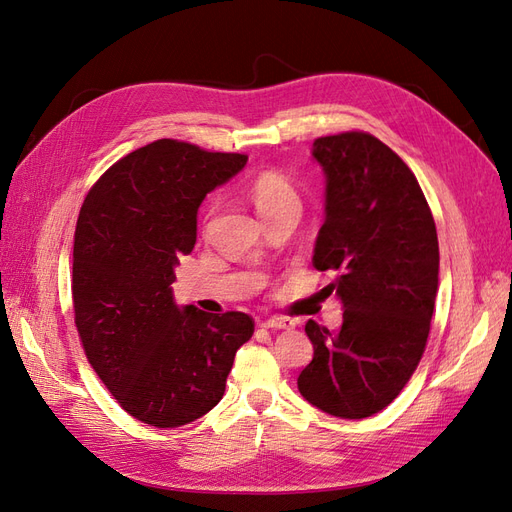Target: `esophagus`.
<instances>
[{"instance_id":"obj_1","label":"esophagus","mask_w":512,"mask_h":512,"mask_svg":"<svg viewBox=\"0 0 512 512\" xmlns=\"http://www.w3.org/2000/svg\"><path fill=\"white\" fill-rule=\"evenodd\" d=\"M260 327L275 329V331H277V329H292L294 322L288 320V318H267V320L260 322Z\"/></svg>"}]
</instances>
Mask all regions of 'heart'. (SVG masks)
<instances>
[{
	"instance_id": "b5f03b06",
	"label": "heart",
	"mask_w": 512,
	"mask_h": 512,
	"mask_svg": "<svg viewBox=\"0 0 512 512\" xmlns=\"http://www.w3.org/2000/svg\"><path fill=\"white\" fill-rule=\"evenodd\" d=\"M247 196H250L262 220L286 207L299 205V194L294 190V185L277 170H262V173H258L247 183Z\"/></svg>"
}]
</instances>
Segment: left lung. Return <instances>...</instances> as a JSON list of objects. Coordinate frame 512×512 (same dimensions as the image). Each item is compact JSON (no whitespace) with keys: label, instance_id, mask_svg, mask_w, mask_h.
Segmentation results:
<instances>
[{"label":"left lung","instance_id":"left-lung-1","mask_svg":"<svg viewBox=\"0 0 512 512\" xmlns=\"http://www.w3.org/2000/svg\"><path fill=\"white\" fill-rule=\"evenodd\" d=\"M327 177L314 267L344 305L337 331L309 320L314 359L299 393L339 418H365L401 393L425 352L438 294V232L412 170L365 132L314 141Z\"/></svg>","mask_w":512,"mask_h":512}]
</instances>
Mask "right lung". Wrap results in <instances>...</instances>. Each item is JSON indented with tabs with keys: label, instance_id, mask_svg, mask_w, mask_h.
<instances>
[{
	"label": "right lung",
	"instance_id": "obj_1",
	"mask_svg": "<svg viewBox=\"0 0 512 512\" xmlns=\"http://www.w3.org/2000/svg\"><path fill=\"white\" fill-rule=\"evenodd\" d=\"M245 164L243 153L162 138L108 168L81 207L76 329L119 406L151 427H181L218 406L254 333L247 314L179 307L170 288L179 258L194 250L200 203Z\"/></svg>",
	"mask_w": 512,
	"mask_h": 512
}]
</instances>
